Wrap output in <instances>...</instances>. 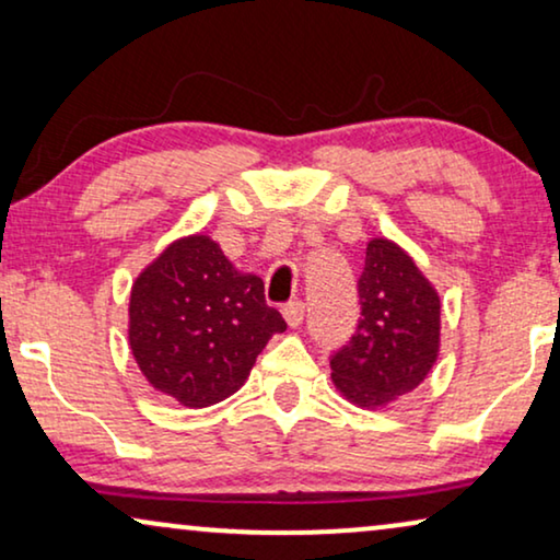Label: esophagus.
<instances>
[{"label": "esophagus", "instance_id": "34e87169", "mask_svg": "<svg viewBox=\"0 0 560 560\" xmlns=\"http://www.w3.org/2000/svg\"><path fill=\"white\" fill-rule=\"evenodd\" d=\"M303 316H305V305L301 301H290L282 305V318L288 320L290 328H298L303 324Z\"/></svg>", "mask_w": 560, "mask_h": 560}]
</instances>
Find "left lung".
Instances as JSON below:
<instances>
[{
    "label": "left lung",
    "mask_w": 560,
    "mask_h": 560,
    "mask_svg": "<svg viewBox=\"0 0 560 560\" xmlns=\"http://www.w3.org/2000/svg\"><path fill=\"white\" fill-rule=\"evenodd\" d=\"M357 331L331 357V380L359 408H385L433 370L441 349V298L400 244L374 236L359 275Z\"/></svg>",
    "instance_id": "obj_1"
}]
</instances>
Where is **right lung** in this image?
Returning <instances> with one entry per match:
<instances>
[{
	"instance_id": "obj_1",
	"label": "right lung",
	"mask_w": 560,
	"mask_h": 560,
	"mask_svg": "<svg viewBox=\"0 0 560 560\" xmlns=\"http://www.w3.org/2000/svg\"><path fill=\"white\" fill-rule=\"evenodd\" d=\"M285 320L265 282L240 272L211 236L190 234L137 275L129 349L144 380L186 408H209L247 382L257 354Z\"/></svg>"
}]
</instances>
